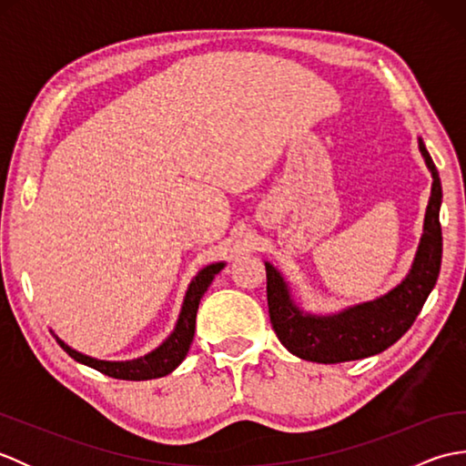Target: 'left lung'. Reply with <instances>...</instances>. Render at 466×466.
Wrapping results in <instances>:
<instances>
[{
  "label": "left lung",
  "mask_w": 466,
  "mask_h": 466,
  "mask_svg": "<svg viewBox=\"0 0 466 466\" xmlns=\"http://www.w3.org/2000/svg\"><path fill=\"white\" fill-rule=\"evenodd\" d=\"M419 147L432 174V190L424 216V232L412 268L397 289L382 299L364 302L334 316L304 314L290 299L280 272L266 262V296L272 329L292 354L312 362H346L379 354L407 332L437 284L442 258L441 202L442 187L431 154Z\"/></svg>",
  "instance_id": "obj_1"
}]
</instances>
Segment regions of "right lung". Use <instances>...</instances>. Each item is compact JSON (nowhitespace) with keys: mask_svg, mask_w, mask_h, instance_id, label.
I'll return each instance as SVG.
<instances>
[{"mask_svg":"<svg viewBox=\"0 0 466 466\" xmlns=\"http://www.w3.org/2000/svg\"><path fill=\"white\" fill-rule=\"evenodd\" d=\"M222 268H224V262H216V264L206 266L204 270L198 272L196 279L190 282V286H187L180 319H177L174 332L167 336L164 344L157 346V349L152 350L150 354L142 356V359L127 360V362L97 360V359H92V356H86L82 352L69 349V346L64 344L59 339H57V342L69 356H72L74 360L82 362L86 366H92V369L100 370L102 374L112 376V379H120V380L160 379V376L170 374L176 366L186 359V354H187V350H190V344L194 340L198 304H200V299L208 290V286L212 284L214 276Z\"/></svg>","mask_w":466,"mask_h":466,"instance_id":"1","label":"right lung"}]
</instances>
